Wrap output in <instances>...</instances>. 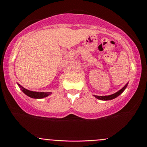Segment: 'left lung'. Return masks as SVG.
Returning <instances> with one entry per match:
<instances>
[{"mask_svg": "<svg viewBox=\"0 0 147 147\" xmlns=\"http://www.w3.org/2000/svg\"><path fill=\"white\" fill-rule=\"evenodd\" d=\"M127 86V84L123 88V89H120V91L117 92L116 93H115L113 94H111V95H109V96H95V95H94V96H95L96 98H98V99L103 100V101H107V100L113 99V98H116V97L120 95V94H122L123 92H124V90L125 89Z\"/></svg>", "mask_w": 147, "mask_h": 147, "instance_id": "8db88e82", "label": "left lung"}]
</instances>
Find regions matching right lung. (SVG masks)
<instances>
[{
    "instance_id": "right-lung-1",
    "label": "right lung",
    "mask_w": 147,
    "mask_h": 147,
    "mask_svg": "<svg viewBox=\"0 0 147 147\" xmlns=\"http://www.w3.org/2000/svg\"><path fill=\"white\" fill-rule=\"evenodd\" d=\"M18 86H20V88L22 89L23 92L27 95L28 96L31 97V98H42L44 97L48 96L50 95L51 94V92H32V91H29L28 89H24V87H22L21 85H20L18 84Z\"/></svg>"
}]
</instances>
